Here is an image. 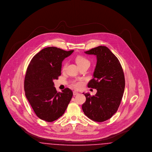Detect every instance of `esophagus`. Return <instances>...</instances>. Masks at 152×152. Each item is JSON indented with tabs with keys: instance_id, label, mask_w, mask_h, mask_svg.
Returning <instances> with one entry per match:
<instances>
[{
	"instance_id": "1",
	"label": "esophagus",
	"mask_w": 152,
	"mask_h": 152,
	"mask_svg": "<svg viewBox=\"0 0 152 152\" xmlns=\"http://www.w3.org/2000/svg\"><path fill=\"white\" fill-rule=\"evenodd\" d=\"M73 95H77V94H79V93L77 92H76V91H73Z\"/></svg>"
}]
</instances>
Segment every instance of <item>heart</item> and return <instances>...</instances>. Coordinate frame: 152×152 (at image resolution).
Here are the masks:
<instances>
[{
    "label": "heart",
    "mask_w": 152,
    "mask_h": 152,
    "mask_svg": "<svg viewBox=\"0 0 152 152\" xmlns=\"http://www.w3.org/2000/svg\"><path fill=\"white\" fill-rule=\"evenodd\" d=\"M76 62L77 63V64L80 66V65H83V64H90V62L87 59V58H85L83 56H81V55H79L77 56L76 58H75ZM66 66V64H65L63 66V69H64ZM73 86L76 88H80L81 86H82V83L80 81H74L73 83Z\"/></svg>",
    "instance_id": "obj_1"
}]
</instances>
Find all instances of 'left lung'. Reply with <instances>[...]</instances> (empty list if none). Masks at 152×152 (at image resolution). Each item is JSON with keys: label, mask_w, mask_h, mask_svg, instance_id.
I'll list each match as a JSON object with an SVG mask.
<instances>
[{"label": "left lung", "mask_w": 152, "mask_h": 152, "mask_svg": "<svg viewBox=\"0 0 152 152\" xmlns=\"http://www.w3.org/2000/svg\"><path fill=\"white\" fill-rule=\"evenodd\" d=\"M86 54L94 55L97 64L94 78L88 84L89 88L97 89L94 96L83 94L86 101L82 109L86 116L96 122H103L117 111L125 89V77L121 65L116 56L105 46H99Z\"/></svg>", "instance_id": "left-lung-1"}]
</instances>
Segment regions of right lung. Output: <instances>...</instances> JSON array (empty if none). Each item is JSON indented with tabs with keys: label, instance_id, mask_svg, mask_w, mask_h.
<instances>
[{
	"label": "right lung",
	"instance_id": "obj_1",
	"mask_svg": "<svg viewBox=\"0 0 152 152\" xmlns=\"http://www.w3.org/2000/svg\"><path fill=\"white\" fill-rule=\"evenodd\" d=\"M73 51L47 47L35 55L28 66L25 94L36 116L44 121L52 122L62 116L72 97V91L68 88L58 92L53 80L61 75L62 61Z\"/></svg>",
	"mask_w": 152,
	"mask_h": 152
}]
</instances>
